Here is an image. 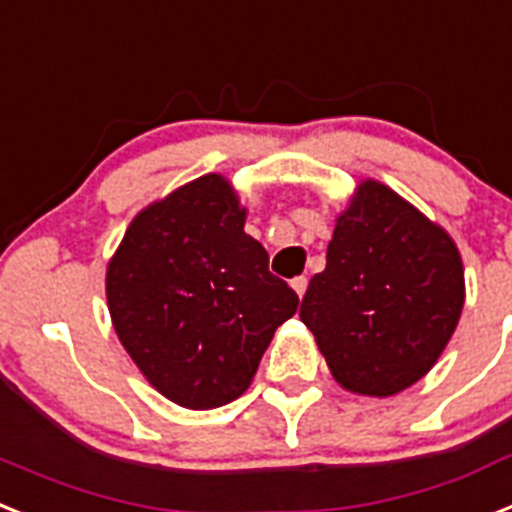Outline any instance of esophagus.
I'll use <instances>...</instances> for the list:
<instances>
[{
  "label": "esophagus",
  "instance_id": "34e87169",
  "mask_svg": "<svg viewBox=\"0 0 512 512\" xmlns=\"http://www.w3.org/2000/svg\"><path fill=\"white\" fill-rule=\"evenodd\" d=\"M292 290L298 292V298H303L305 290H308V277H295V279H292Z\"/></svg>",
  "mask_w": 512,
  "mask_h": 512
}]
</instances>
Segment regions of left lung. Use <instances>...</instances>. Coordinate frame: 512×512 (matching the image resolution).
I'll list each match as a JSON object with an SVG mask.
<instances>
[{
	"label": "left lung",
	"instance_id": "obj_1",
	"mask_svg": "<svg viewBox=\"0 0 512 512\" xmlns=\"http://www.w3.org/2000/svg\"><path fill=\"white\" fill-rule=\"evenodd\" d=\"M461 308L456 243L388 186L365 181L336 220L300 321L344 388L393 396L435 365Z\"/></svg>",
	"mask_w": 512,
	"mask_h": 512
}]
</instances>
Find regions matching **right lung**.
<instances>
[{
	"label": "right lung",
	"instance_id": "add662e5",
	"mask_svg": "<svg viewBox=\"0 0 512 512\" xmlns=\"http://www.w3.org/2000/svg\"><path fill=\"white\" fill-rule=\"evenodd\" d=\"M222 176L196 178L134 217L108 264L121 344L147 381L186 409L230 404L251 386L298 295L269 272Z\"/></svg>",
	"mask_w": 512,
	"mask_h": 512
}]
</instances>
